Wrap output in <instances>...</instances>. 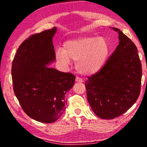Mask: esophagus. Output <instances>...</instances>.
<instances>
[{
  "label": "esophagus",
  "instance_id": "34e87169",
  "mask_svg": "<svg viewBox=\"0 0 147 147\" xmlns=\"http://www.w3.org/2000/svg\"><path fill=\"white\" fill-rule=\"evenodd\" d=\"M76 82L82 83V82H84V80L82 78H80V77H78V76H76Z\"/></svg>",
  "mask_w": 147,
  "mask_h": 147
}]
</instances>
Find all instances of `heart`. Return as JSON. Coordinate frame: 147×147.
<instances>
[{
    "label": "heart",
    "instance_id": "1",
    "mask_svg": "<svg viewBox=\"0 0 147 147\" xmlns=\"http://www.w3.org/2000/svg\"><path fill=\"white\" fill-rule=\"evenodd\" d=\"M108 53V43L104 38L84 37L65 43L63 49L56 50V57L63 67L68 66L71 59L76 61L79 73L91 74L102 67Z\"/></svg>",
    "mask_w": 147,
    "mask_h": 147
}]
</instances>
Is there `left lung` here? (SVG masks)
Here are the masks:
<instances>
[{
  "label": "left lung",
  "mask_w": 147,
  "mask_h": 147,
  "mask_svg": "<svg viewBox=\"0 0 147 147\" xmlns=\"http://www.w3.org/2000/svg\"><path fill=\"white\" fill-rule=\"evenodd\" d=\"M119 43L105 65L85 82L87 98L98 117L113 119L123 115L138 100L142 68L138 49L120 30Z\"/></svg>",
  "instance_id": "1"
}]
</instances>
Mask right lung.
I'll return each instance as SVG.
<instances>
[{
  "instance_id": "right-lung-1",
  "label": "right lung",
  "mask_w": 147,
  "mask_h": 147,
  "mask_svg": "<svg viewBox=\"0 0 147 147\" xmlns=\"http://www.w3.org/2000/svg\"><path fill=\"white\" fill-rule=\"evenodd\" d=\"M56 27L24 40L12 62L14 93L30 117L44 123L55 122L65 109V94L75 76L47 67L55 61L53 38Z\"/></svg>"
}]
</instances>
